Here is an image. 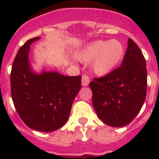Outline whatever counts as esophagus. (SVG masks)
<instances>
[{
	"label": "esophagus",
	"instance_id": "obj_1",
	"mask_svg": "<svg viewBox=\"0 0 159 159\" xmlns=\"http://www.w3.org/2000/svg\"><path fill=\"white\" fill-rule=\"evenodd\" d=\"M90 83V78L88 75H82V85L83 86H88Z\"/></svg>",
	"mask_w": 159,
	"mask_h": 159
}]
</instances>
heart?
I'll return each mask as SVG.
<instances>
[{
    "mask_svg": "<svg viewBox=\"0 0 159 159\" xmlns=\"http://www.w3.org/2000/svg\"><path fill=\"white\" fill-rule=\"evenodd\" d=\"M124 54V46L119 40H99L83 49L76 58L81 62L92 61L94 72L99 75H105L120 64Z\"/></svg>",
    "mask_w": 159,
    "mask_h": 159,
    "instance_id": "obj_1",
    "label": "heart"
}]
</instances>
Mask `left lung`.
Here are the masks:
<instances>
[{
  "label": "left lung",
  "instance_id": "obj_1",
  "mask_svg": "<svg viewBox=\"0 0 159 159\" xmlns=\"http://www.w3.org/2000/svg\"><path fill=\"white\" fill-rule=\"evenodd\" d=\"M147 85L146 60L139 46L129 38L121 66L89 84L98 117L114 127L130 123L145 101Z\"/></svg>",
  "mask_w": 159,
  "mask_h": 159
}]
</instances>
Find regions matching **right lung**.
<instances>
[{
	"label": "right lung",
	"mask_w": 159,
	"mask_h": 159,
	"mask_svg": "<svg viewBox=\"0 0 159 159\" xmlns=\"http://www.w3.org/2000/svg\"><path fill=\"white\" fill-rule=\"evenodd\" d=\"M27 40L14 59L10 74L13 104L22 121L33 130L51 132L62 127L69 118L75 97L81 88V75L66 76L56 71L40 75L29 63Z\"/></svg>",
	"instance_id": "obj_1"
}]
</instances>
